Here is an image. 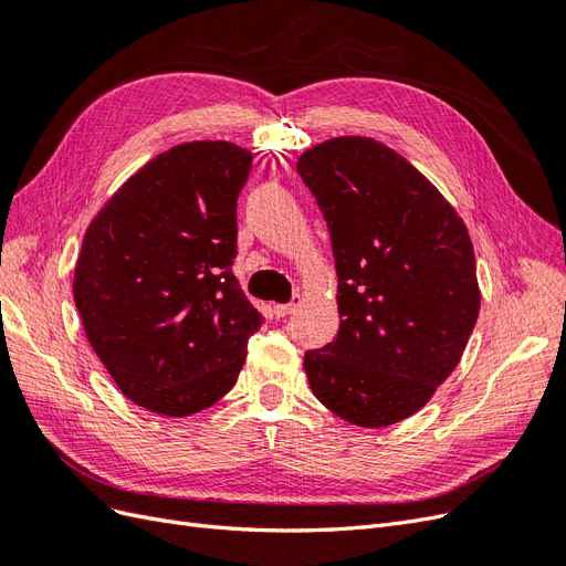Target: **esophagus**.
I'll return each instance as SVG.
<instances>
[{
  "instance_id": "1",
  "label": "esophagus",
  "mask_w": 566,
  "mask_h": 566,
  "mask_svg": "<svg viewBox=\"0 0 566 566\" xmlns=\"http://www.w3.org/2000/svg\"><path fill=\"white\" fill-rule=\"evenodd\" d=\"M297 304H300V297H295L290 304H276L271 312H273V316H276V318H285V316H290V314L297 310Z\"/></svg>"
}]
</instances>
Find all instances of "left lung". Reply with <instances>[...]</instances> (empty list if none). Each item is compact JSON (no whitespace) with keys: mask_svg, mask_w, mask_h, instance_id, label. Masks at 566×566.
<instances>
[{"mask_svg":"<svg viewBox=\"0 0 566 566\" xmlns=\"http://www.w3.org/2000/svg\"><path fill=\"white\" fill-rule=\"evenodd\" d=\"M328 221L339 331L304 354L314 397L368 430L434 397L468 347L482 293L465 221L439 188L370 136H335L297 160Z\"/></svg>","mask_w":566,"mask_h":566,"instance_id":"1","label":"left lung"}]
</instances>
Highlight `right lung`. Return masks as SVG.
<instances>
[{
    "label": "right lung",
    "mask_w": 566,
    "mask_h": 566,
    "mask_svg": "<svg viewBox=\"0 0 566 566\" xmlns=\"http://www.w3.org/2000/svg\"><path fill=\"white\" fill-rule=\"evenodd\" d=\"M252 153L186 142L148 160L90 221L75 264L82 328L117 389L167 418L235 385L262 325L238 285L235 200Z\"/></svg>",
    "instance_id": "obj_1"
}]
</instances>
